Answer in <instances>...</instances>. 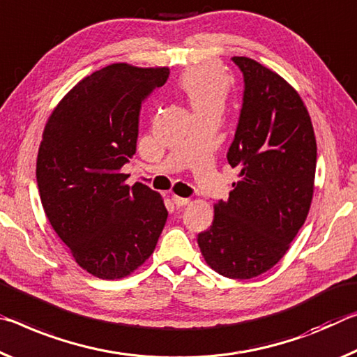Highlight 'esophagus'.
<instances>
[{
	"label": "esophagus",
	"instance_id": "esophagus-1",
	"mask_svg": "<svg viewBox=\"0 0 357 357\" xmlns=\"http://www.w3.org/2000/svg\"><path fill=\"white\" fill-rule=\"evenodd\" d=\"M172 201L175 204V207H185L190 204V199H186V197H180V196H172Z\"/></svg>",
	"mask_w": 357,
	"mask_h": 357
}]
</instances>
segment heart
<instances>
[{"label": "heart", "mask_w": 357, "mask_h": 357, "mask_svg": "<svg viewBox=\"0 0 357 357\" xmlns=\"http://www.w3.org/2000/svg\"><path fill=\"white\" fill-rule=\"evenodd\" d=\"M180 90L188 98L195 114L223 110L229 95V80L221 68L215 64H201L183 74Z\"/></svg>", "instance_id": "b5f03b06"}]
</instances>
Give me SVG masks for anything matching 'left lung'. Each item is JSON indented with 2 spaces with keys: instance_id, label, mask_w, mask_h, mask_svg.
<instances>
[{
  "instance_id": "1",
  "label": "left lung",
  "mask_w": 357,
  "mask_h": 357,
  "mask_svg": "<svg viewBox=\"0 0 357 357\" xmlns=\"http://www.w3.org/2000/svg\"><path fill=\"white\" fill-rule=\"evenodd\" d=\"M243 74V102L227 162L238 169L229 199L197 236L207 264L248 280L283 258L305 223L317 171V139L307 107L277 73L232 56Z\"/></svg>"
}]
</instances>
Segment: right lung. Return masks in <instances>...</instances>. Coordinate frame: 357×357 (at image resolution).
<instances>
[{
	"instance_id": "obj_1",
	"label": "right lung",
	"mask_w": 357,
	"mask_h": 357,
	"mask_svg": "<svg viewBox=\"0 0 357 357\" xmlns=\"http://www.w3.org/2000/svg\"><path fill=\"white\" fill-rule=\"evenodd\" d=\"M169 68L115 63L80 80L49 116L36 178L44 212L77 264L102 280L128 277L150 258L167 220L162 197L125 185L139 114Z\"/></svg>"
}]
</instances>
